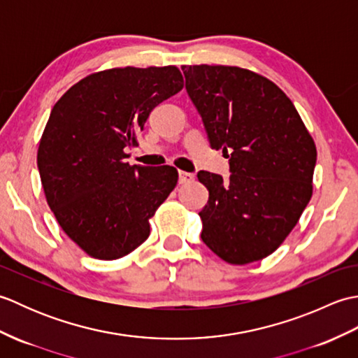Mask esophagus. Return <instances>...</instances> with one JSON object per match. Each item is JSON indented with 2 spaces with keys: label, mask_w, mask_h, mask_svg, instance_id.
Masks as SVG:
<instances>
[{
  "label": "esophagus",
  "mask_w": 358,
  "mask_h": 358,
  "mask_svg": "<svg viewBox=\"0 0 358 358\" xmlns=\"http://www.w3.org/2000/svg\"><path fill=\"white\" fill-rule=\"evenodd\" d=\"M194 180H195V175H194V173L185 172V171H180V172H178V181H180V185H189V183H192Z\"/></svg>",
  "instance_id": "34e87169"
}]
</instances>
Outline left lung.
Masks as SVG:
<instances>
[{"mask_svg": "<svg viewBox=\"0 0 358 358\" xmlns=\"http://www.w3.org/2000/svg\"><path fill=\"white\" fill-rule=\"evenodd\" d=\"M210 148L231 177L199 172L209 200L201 240L231 264L263 260L286 240L313 196L317 148L295 106L263 75L237 66L181 67Z\"/></svg>", "mask_w": 358, "mask_h": 358, "instance_id": "1", "label": "left lung"}]
</instances>
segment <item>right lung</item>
<instances>
[{
  "instance_id": "1",
  "label": "right lung",
  "mask_w": 358,
  "mask_h": 358,
  "mask_svg": "<svg viewBox=\"0 0 358 358\" xmlns=\"http://www.w3.org/2000/svg\"><path fill=\"white\" fill-rule=\"evenodd\" d=\"M178 67H115L80 80L53 106L38 146L45 200L67 237L117 260L149 237V220L177 186L172 166H131L150 110L183 89Z\"/></svg>"
}]
</instances>
